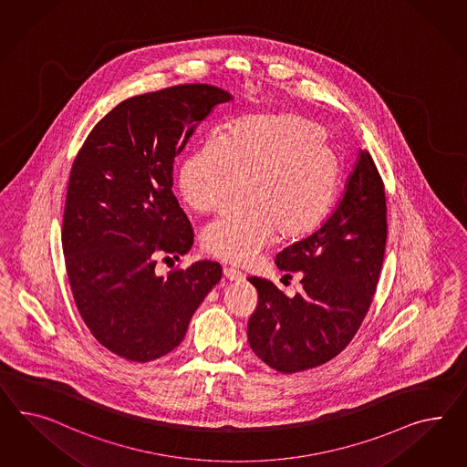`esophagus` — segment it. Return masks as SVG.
<instances>
[{"mask_svg":"<svg viewBox=\"0 0 467 467\" xmlns=\"http://www.w3.org/2000/svg\"><path fill=\"white\" fill-rule=\"evenodd\" d=\"M224 277L227 280H231V282H241L244 275L241 274L240 270H236V268H233V266H226L224 268Z\"/></svg>","mask_w":467,"mask_h":467,"instance_id":"esophagus-1","label":"esophagus"}]
</instances>
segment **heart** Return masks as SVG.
<instances>
[{"mask_svg": "<svg viewBox=\"0 0 467 467\" xmlns=\"http://www.w3.org/2000/svg\"><path fill=\"white\" fill-rule=\"evenodd\" d=\"M340 163L315 122L296 114H256L227 126L182 160L177 183L201 213L219 211L238 189L243 197L209 223L203 250L236 265L253 262L278 233L297 240L327 214ZM244 183H240V178Z\"/></svg>", "mask_w": 467, "mask_h": 467, "instance_id": "1", "label": "heart"}]
</instances>
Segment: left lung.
Listing matches in <instances>:
<instances>
[{
  "label": "left lung",
  "instance_id": "1",
  "mask_svg": "<svg viewBox=\"0 0 467 467\" xmlns=\"http://www.w3.org/2000/svg\"><path fill=\"white\" fill-rule=\"evenodd\" d=\"M386 215L378 166L360 150L333 214L275 256L278 270L301 275L303 290L287 297L270 280L248 278L258 290L248 341L266 366L301 372L327 364L350 343L378 287Z\"/></svg>",
  "mask_w": 467,
  "mask_h": 467
}]
</instances>
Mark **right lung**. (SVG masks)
I'll use <instances>...</instances> for the list:
<instances>
[{
	"instance_id": "add662e5",
	"label": "right lung",
	"mask_w": 467,
	"mask_h": 467,
	"mask_svg": "<svg viewBox=\"0 0 467 467\" xmlns=\"http://www.w3.org/2000/svg\"><path fill=\"white\" fill-rule=\"evenodd\" d=\"M211 85H178L119 103L101 119L71 168L63 219L66 272L91 335L132 362H151L183 340L190 319L221 280L217 262L168 277L160 254H185L189 219L173 195V163L215 105Z\"/></svg>"
}]
</instances>
